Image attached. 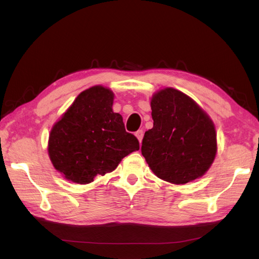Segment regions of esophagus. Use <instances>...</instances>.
I'll return each instance as SVG.
<instances>
[{"instance_id": "1", "label": "esophagus", "mask_w": 259, "mask_h": 259, "mask_svg": "<svg viewBox=\"0 0 259 259\" xmlns=\"http://www.w3.org/2000/svg\"><path fill=\"white\" fill-rule=\"evenodd\" d=\"M136 137L137 138H138V140H139V142H141L142 141V138H144V131L142 130H138L136 133Z\"/></svg>"}]
</instances>
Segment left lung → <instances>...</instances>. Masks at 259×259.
<instances>
[{
  "label": "left lung",
  "mask_w": 259,
  "mask_h": 259,
  "mask_svg": "<svg viewBox=\"0 0 259 259\" xmlns=\"http://www.w3.org/2000/svg\"><path fill=\"white\" fill-rule=\"evenodd\" d=\"M152 129L145 133L141 153L158 178L184 185L206 174L217 152L211 119L185 93L172 88L151 99Z\"/></svg>",
  "instance_id": "1"
}]
</instances>
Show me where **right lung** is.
Listing matches in <instances>:
<instances>
[{
	"instance_id": "right-lung-1",
	"label": "right lung",
	"mask_w": 259,
	"mask_h": 259,
	"mask_svg": "<svg viewBox=\"0 0 259 259\" xmlns=\"http://www.w3.org/2000/svg\"><path fill=\"white\" fill-rule=\"evenodd\" d=\"M113 92L92 87L75 98L51 129L48 151L65 179L85 185L111 172L139 141L126 133L121 114L113 112Z\"/></svg>"
}]
</instances>
